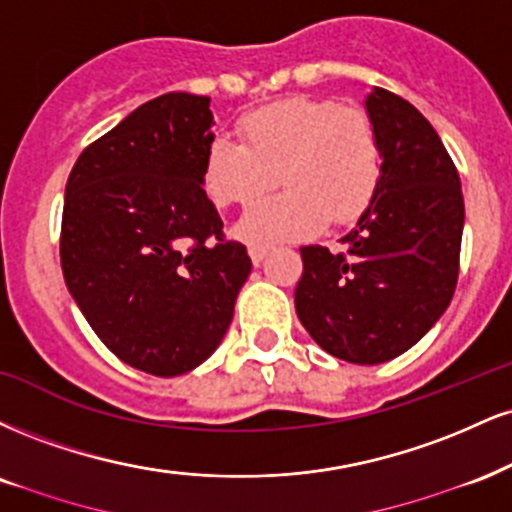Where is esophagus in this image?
Returning a JSON list of instances; mask_svg holds the SVG:
<instances>
[{
  "mask_svg": "<svg viewBox=\"0 0 512 512\" xmlns=\"http://www.w3.org/2000/svg\"><path fill=\"white\" fill-rule=\"evenodd\" d=\"M248 252H250L252 264H260L264 257H267L269 248H267V245H248Z\"/></svg>",
  "mask_w": 512,
  "mask_h": 512,
  "instance_id": "obj_1",
  "label": "esophagus"
}]
</instances>
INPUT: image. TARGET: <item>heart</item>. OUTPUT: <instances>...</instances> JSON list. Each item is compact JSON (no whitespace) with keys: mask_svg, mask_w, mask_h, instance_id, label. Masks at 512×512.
Wrapping results in <instances>:
<instances>
[{"mask_svg":"<svg viewBox=\"0 0 512 512\" xmlns=\"http://www.w3.org/2000/svg\"><path fill=\"white\" fill-rule=\"evenodd\" d=\"M238 133L214 135L202 186L217 205H248L281 178L286 190L255 202L236 231L250 245L310 238L326 224H353L372 207L384 152L365 109L326 97H288L240 116Z\"/></svg>","mask_w":512,"mask_h":512,"instance_id":"b5f03b06","label":"heart"}]
</instances>
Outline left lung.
Here are the masks:
<instances>
[{"label":"left lung","instance_id":"1","mask_svg":"<svg viewBox=\"0 0 512 512\" xmlns=\"http://www.w3.org/2000/svg\"><path fill=\"white\" fill-rule=\"evenodd\" d=\"M384 169L343 250L300 248L295 312L326 353L379 365L415 346L451 303L465 205L460 176L424 116L396 92L367 97Z\"/></svg>","mask_w":512,"mask_h":512}]
</instances>
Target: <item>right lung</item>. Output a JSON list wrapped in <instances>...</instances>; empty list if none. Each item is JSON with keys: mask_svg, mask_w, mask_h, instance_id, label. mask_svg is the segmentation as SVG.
I'll list each match as a JSON object with an SVG mask.
<instances>
[{"mask_svg": "<svg viewBox=\"0 0 512 512\" xmlns=\"http://www.w3.org/2000/svg\"><path fill=\"white\" fill-rule=\"evenodd\" d=\"M209 97L166 92L80 152L66 181L59 255L100 341L155 377L217 350L252 262L202 188Z\"/></svg>", "mask_w": 512, "mask_h": 512, "instance_id": "right-lung-1", "label": "right lung"}]
</instances>
